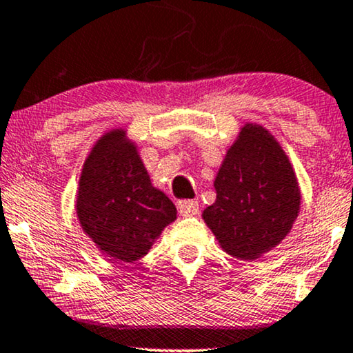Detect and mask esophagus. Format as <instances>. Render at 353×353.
Masks as SVG:
<instances>
[{"label": "esophagus", "mask_w": 353, "mask_h": 353, "mask_svg": "<svg viewBox=\"0 0 353 353\" xmlns=\"http://www.w3.org/2000/svg\"><path fill=\"white\" fill-rule=\"evenodd\" d=\"M178 212L181 216H194L199 214V204L196 201H183L178 204Z\"/></svg>", "instance_id": "1"}]
</instances>
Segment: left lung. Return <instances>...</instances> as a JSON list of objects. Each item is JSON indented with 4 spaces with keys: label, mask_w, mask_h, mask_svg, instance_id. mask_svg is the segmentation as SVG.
<instances>
[{
    "label": "left lung",
    "mask_w": 353,
    "mask_h": 353,
    "mask_svg": "<svg viewBox=\"0 0 353 353\" xmlns=\"http://www.w3.org/2000/svg\"><path fill=\"white\" fill-rule=\"evenodd\" d=\"M215 202L202 219L219 245L239 260H257L291 233L301 186L286 151L263 125L245 122L216 172Z\"/></svg>",
    "instance_id": "left-lung-1"
}]
</instances>
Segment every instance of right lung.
Returning a JSON list of instances; mask_svg holds the SVG:
<instances>
[{"mask_svg":"<svg viewBox=\"0 0 353 353\" xmlns=\"http://www.w3.org/2000/svg\"><path fill=\"white\" fill-rule=\"evenodd\" d=\"M75 214L104 257L133 263L176 220V207L152 185L127 128L115 127L96 139L85 159Z\"/></svg>","mask_w":353,"mask_h":353,"instance_id":"1","label":"right lung"}]
</instances>
